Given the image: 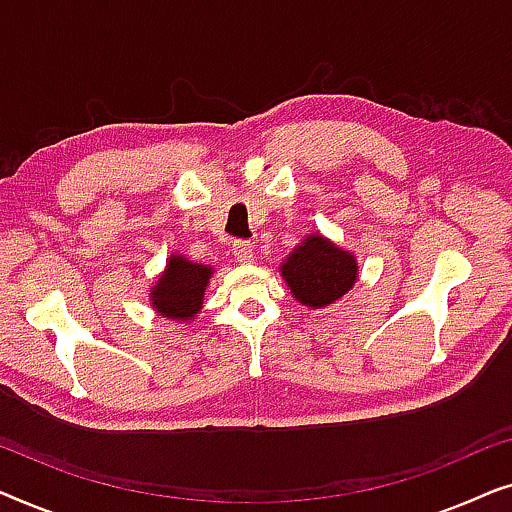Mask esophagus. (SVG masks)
<instances>
[{
	"label": "esophagus",
	"mask_w": 512,
	"mask_h": 512,
	"mask_svg": "<svg viewBox=\"0 0 512 512\" xmlns=\"http://www.w3.org/2000/svg\"><path fill=\"white\" fill-rule=\"evenodd\" d=\"M233 256H235L240 263H254V258H256L254 244L244 242V240H237V242L233 244Z\"/></svg>",
	"instance_id": "obj_1"
}]
</instances>
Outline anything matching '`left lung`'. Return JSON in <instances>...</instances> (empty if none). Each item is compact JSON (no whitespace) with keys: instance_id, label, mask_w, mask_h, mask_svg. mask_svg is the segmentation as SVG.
Returning a JSON list of instances; mask_svg holds the SVG:
<instances>
[{"instance_id":"8db88e82","label":"left lung","mask_w":512,"mask_h":512,"mask_svg":"<svg viewBox=\"0 0 512 512\" xmlns=\"http://www.w3.org/2000/svg\"><path fill=\"white\" fill-rule=\"evenodd\" d=\"M279 270L293 298L314 310L340 300L359 277L356 258L324 235H307Z\"/></svg>"}]
</instances>
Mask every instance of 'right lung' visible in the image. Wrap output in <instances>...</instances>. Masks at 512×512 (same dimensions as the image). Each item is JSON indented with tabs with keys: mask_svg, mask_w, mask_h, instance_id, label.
<instances>
[{
	"mask_svg": "<svg viewBox=\"0 0 512 512\" xmlns=\"http://www.w3.org/2000/svg\"><path fill=\"white\" fill-rule=\"evenodd\" d=\"M212 272L214 270L207 268V265L172 254L165 265V272L151 289L149 298L153 310L172 321L193 319L200 312Z\"/></svg>",
	"mask_w": 512,
	"mask_h": 512,
	"instance_id": "add662e5",
	"label": "right lung"
}]
</instances>
